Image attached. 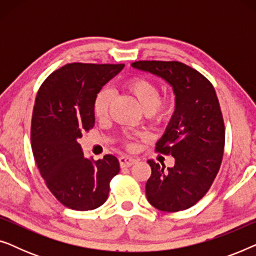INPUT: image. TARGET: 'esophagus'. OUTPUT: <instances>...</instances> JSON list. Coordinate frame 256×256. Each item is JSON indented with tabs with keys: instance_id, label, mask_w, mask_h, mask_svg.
<instances>
[{
	"instance_id": "1",
	"label": "esophagus",
	"mask_w": 256,
	"mask_h": 256,
	"mask_svg": "<svg viewBox=\"0 0 256 256\" xmlns=\"http://www.w3.org/2000/svg\"><path fill=\"white\" fill-rule=\"evenodd\" d=\"M118 162H120L121 168H129L136 162V160L129 156H121L120 158H118Z\"/></svg>"
}]
</instances>
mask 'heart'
<instances>
[{"mask_svg":"<svg viewBox=\"0 0 256 256\" xmlns=\"http://www.w3.org/2000/svg\"><path fill=\"white\" fill-rule=\"evenodd\" d=\"M126 88L135 98L143 110L154 122L160 124L166 121L172 114L174 108V100L172 98L160 99V88L155 82L143 76H136L126 84ZM112 102L110 90L104 88L96 94L94 100V115L104 120L107 118L108 110Z\"/></svg>","mask_w":256,"mask_h":256,"instance_id":"b5f03b06","label":"heart"}]
</instances>
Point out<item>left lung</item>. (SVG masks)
I'll use <instances>...</instances> for the list:
<instances>
[{
	"label": "left lung",
	"instance_id": "8db88e82",
	"mask_svg": "<svg viewBox=\"0 0 256 256\" xmlns=\"http://www.w3.org/2000/svg\"><path fill=\"white\" fill-rule=\"evenodd\" d=\"M132 66L160 76L174 88L176 110L156 152L174 156V166L166 170L163 163L149 160L146 194L160 211H184L208 194L222 166L225 124L214 87L180 62L138 60Z\"/></svg>",
	"mask_w": 256,
	"mask_h": 256
}]
</instances>
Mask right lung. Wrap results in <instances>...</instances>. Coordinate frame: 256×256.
<instances>
[{
  "label": "right lung",
  "instance_id": "1",
  "mask_svg": "<svg viewBox=\"0 0 256 256\" xmlns=\"http://www.w3.org/2000/svg\"><path fill=\"white\" fill-rule=\"evenodd\" d=\"M124 66L71 62L52 72L38 90L31 148L48 188L68 208L90 211L102 205L120 171L113 155L85 158L78 138L94 127L96 94Z\"/></svg>",
  "mask_w": 256,
  "mask_h": 256
}]
</instances>
